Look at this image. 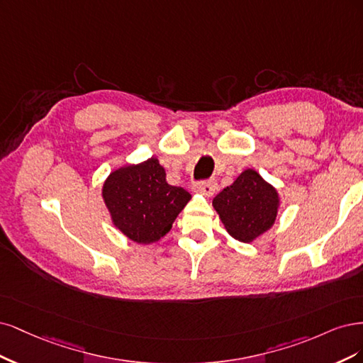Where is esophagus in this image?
Returning a JSON list of instances; mask_svg holds the SVG:
<instances>
[{"label":"esophagus","mask_w":363,"mask_h":363,"mask_svg":"<svg viewBox=\"0 0 363 363\" xmlns=\"http://www.w3.org/2000/svg\"><path fill=\"white\" fill-rule=\"evenodd\" d=\"M217 190V182L214 179H208V181H203V182H199L194 185V191L201 193L206 197H211Z\"/></svg>","instance_id":"obj_1"}]
</instances>
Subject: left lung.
<instances>
[{"instance_id": "obj_1", "label": "left lung", "mask_w": 363, "mask_h": 363, "mask_svg": "<svg viewBox=\"0 0 363 363\" xmlns=\"http://www.w3.org/2000/svg\"><path fill=\"white\" fill-rule=\"evenodd\" d=\"M213 206L232 238L253 242L274 225L280 197L258 172L245 169L214 197Z\"/></svg>"}]
</instances>
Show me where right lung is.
<instances>
[{
    "mask_svg": "<svg viewBox=\"0 0 363 363\" xmlns=\"http://www.w3.org/2000/svg\"><path fill=\"white\" fill-rule=\"evenodd\" d=\"M111 223L137 244H152L172 229L191 194L166 181V170L152 157L114 169L102 185Z\"/></svg>",
    "mask_w": 363,
    "mask_h": 363,
    "instance_id": "add662e5",
    "label": "right lung"
}]
</instances>
